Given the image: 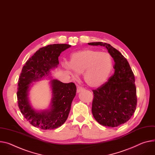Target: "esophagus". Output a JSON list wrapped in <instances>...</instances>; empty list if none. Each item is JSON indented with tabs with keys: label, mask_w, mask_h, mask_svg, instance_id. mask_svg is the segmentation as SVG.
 <instances>
[{
	"label": "esophagus",
	"mask_w": 155,
	"mask_h": 155,
	"mask_svg": "<svg viewBox=\"0 0 155 155\" xmlns=\"http://www.w3.org/2000/svg\"><path fill=\"white\" fill-rule=\"evenodd\" d=\"M83 90H84V88H83L80 87H77V93H80V91H83Z\"/></svg>",
	"instance_id": "esophagus-1"
}]
</instances>
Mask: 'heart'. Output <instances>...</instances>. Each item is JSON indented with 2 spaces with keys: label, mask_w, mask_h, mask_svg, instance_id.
Returning <instances> with one entry per match:
<instances>
[{
  "label": "heart",
  "mask_w": 155,
  "mask_h": 155,
  "mask_svg": "<svg viewBox=\"0 0 155 155\" xmlns=\"http://www.w3.org/2000/svg\"><path fill=\"white\" fill-rule=\"evenodd\" d=\"M62 67L74 78H77L79 74H83L84 81L87 85L97 88L108 79L113 62L109 53L87 49L73 53L69 63H64Z\"/></svg>",
  "instance_id": "b5f03b06"
}]
</instances>
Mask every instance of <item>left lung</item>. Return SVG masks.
Wrapping results in <instances>:
<instances>
[{
  "label": "left lung",
  "mask_w": 155,
  "mask_h": 155,
  "mask_svg": "<svg viewBox=\"0 0 155 155\" xmlns=\"http://www.w3.org/2000/svg\"><path fill=\"white\" fill-rule=\"evenodd\" d=\"M104 46L113 58L114 74L107 82L93 90L92 114L102 125L116 127L127 122L137 107L135 77L124 56L116 49L102 42L88 43Z\"/></svg>",
  "instance_id": "obj_1"
}]
</instances>
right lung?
Masks as SVG:
<instances>
[{
  "mask_svg": "<svg viewBox=\"0 0 155 155\" xmlns=\"http://www.w3.org/2000/svg\"><path fill=\"white\" fill-rule=\"evenodd\" d=\"M71 47L67 44H54L40 48L23 67L18 82L17 100L19 109L24 117L32 125L43 130L61 127L67 120L71 104L76 95L74 83H64L50 76L51 70L58 67V58L62 52ZM48 76L52 97L49 108L37 110L31 104L29 93L33 82Z\"/></svg>",
  "mask_w": 155,
  "mask_h": 155,
  "instance_id": "obj_1",
  "label": "right lung"
}]
</instances>
